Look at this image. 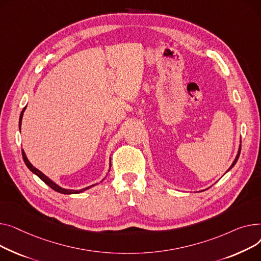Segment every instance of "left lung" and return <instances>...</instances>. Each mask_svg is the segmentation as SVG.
Here are the masks:
<instances>
[{"instance_id": "obj_1", "label": "left lung", "mask_w": 261, "mask_h": 261, "mask_svg": "<svg viewBox=\"0 0 261 261\" xmlns=\"http://www.w3.org/2000/svg\"><path fill=\"white\" fill-rule=\"evenodd\" d=\"M240 150H241V145L239 146V150H238V154H237V156H236V158H235V160H234V162H233V164L231 165V167H229L228 168V170L227 171H229V170H231V168L236 164V162H237V160H238V158H239V155H240Z\"/></svg>"}]
</instances>
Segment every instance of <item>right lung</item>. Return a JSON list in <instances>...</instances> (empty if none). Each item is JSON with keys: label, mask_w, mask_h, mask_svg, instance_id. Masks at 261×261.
Wrapping results in <instances>:
<instances>
[{"label": "right lung", "mask_w": 261, "mask_h": 261, "mask_svg": "<svg viewBox=\"0 0 261 261\" xmlns=\"http://www.w3.org/2000/svg\"><path fill=\"white\" fill-rule=\"evenodd\" d=\"M26 109V107H25ZM25 109L22 111V113H21V116H20V122H19V124H20V127H21V123H22V118H23V113H24V111H25ZM22 156H23V160H24V162H25V164H26V166L29 168L30 171H32L34 174H36L43 182H45L46 185H47L48 187H50L54 191H56V192H58V193H61V194H66V195H69V194H79V193H82V192H84V191H86V190H88V189H90L91 187H94V186H96V185H93V186H90V187H87V188H85V189H82V190H79V191H74V190H65V189H62V188H60L59 186H57L56 183L54 182V181H51L48 177H46L42 172H40L38 168H36L32 163H30L29 161H28V159H27V157H26V155H25V152H24V150L22 149Z\"/></svg>", "instance_id": "obj_1"}]
</instances>
